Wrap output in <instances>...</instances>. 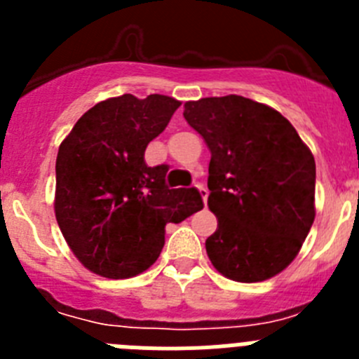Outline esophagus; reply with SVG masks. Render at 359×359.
Wrapping results in <instances>:
<instances>
[{
  "label": "esophagus",
  "instance_id": "esophagus-1",
  "mask_svg": "<svg viewBox=\"0 0 359 359\" xmlns=\"http://www.w3.org/2000/svg\"><path fill=\"white\" fill-rule=\"evenodd\" d=\"M196 189L199 190V194H201L203 201H205V205H207V198H208V190L205 189V185L203 183H196Z\"/></svg>",
  "mask_w": 359,
  "mask_h": 359
}]
</instances>
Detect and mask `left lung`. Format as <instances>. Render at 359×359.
<instances>
[{
  "instance_id": "left-lung-1",
  "label": "left lung",
  "mask_w": 359,
  "mask_h": 359,
  "mask_svg": "<svg viewBox=\"0 0 359 359\" xmlns=\"http://www.w3.org/2000/svg\"><path fill=\"white\" fill-rule=\"evenodd\" d=\"M210 149L208 259L226 278L262 282L293 262L315 221L316 165L287 118L239 95L185 102Z\"/></svg>"
}]
</instances>
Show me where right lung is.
I'll list each match as a JSON object with an SVG mask.
<instances>
[{
	"label": "right lung",
	"mask_w": 359,
	"mask_h": 359,
	"mask_svg": "<svg viewBox=\"0 0 359 359\" xmlns=\"http://www.w3.org/2000/svg\"><path fill=\"white\" fill-rule=\"evenodd\" d=\"M180 104L167 95L107 98L86 111L59 147L57 223L73 255L100 277L145 271L160 257L165 224L203 208L194 187L169 189V167L144 160Z\"/></svg>",
	"instance_id": "1"
}]
</instances>
